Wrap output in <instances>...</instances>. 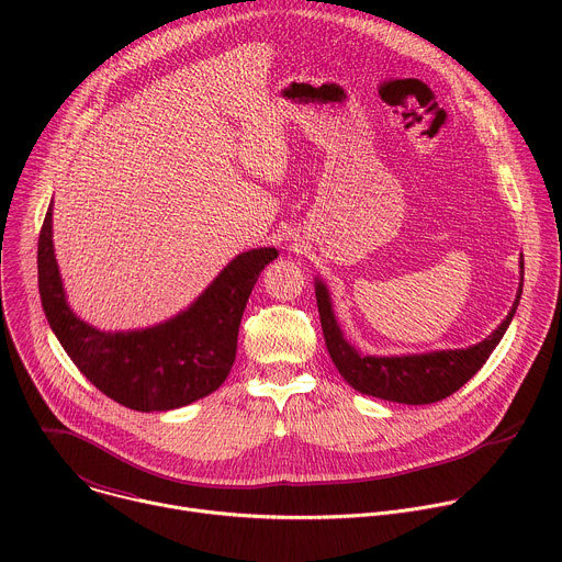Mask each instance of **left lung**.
Instances as JSON below:
<instances>
[{
	"label": "left lung",
	"instance_id": "obj_1",
	"mask_svg": "<svg viewBox=\"0 0 562 562\" xmlns=\"http://www.w3.org/2000/svg\"><path fill=\"white\" fill-rule=\"evenodd\" d=\"M525 265L520 260V280ZM522 282L516 293V302L509 315L503 319L501 327L469 349H447L431 351L420 356H362L358 353L342 336L336 315L331 308V297L323 280H315V300L319 323H323L325 342L334 364L340 375L360 393L389 400V403L403 405H431L438 400L456 393L467 380H471L477 369L487 362L492 351L503 340L516 306L520 302Z\"/></svg>",
	"mask_w": 562,
	"mask_h": 562
}]
</instances>
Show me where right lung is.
<instances>
[{
	"instance_id": "obj_1",
	"label": "right lung",
	"mask_w": 562,
	"mask_h": 562,
	"mask_svg": "<svg viewBox=\"0 0 562 562\" xmlns=\"http://www.w3.org/2000/svg\"><path fill=\"white\" fill-rule=\"evenodd\" d=\"M271 247L239 254L206 291L167 323L106 334L79 319L61 286L53 249V204L37 243V276L48 325L68 358L104 395L135 412H169L213 393L228 375L247 300Z\"/></svg>"
}]
</instances>
